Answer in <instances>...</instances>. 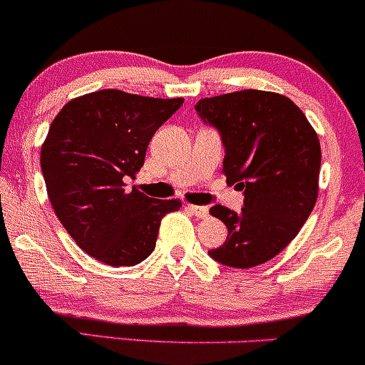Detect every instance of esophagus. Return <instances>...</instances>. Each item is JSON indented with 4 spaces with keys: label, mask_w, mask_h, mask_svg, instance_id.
I'll return each instance as SVG.
<instances>
[{
    "label": "esophagus",
    "mask_w": 365,
    "mask_h": 365,
    "mask_svg": "<svg viewBox=\"0 0 365 365\" xmlns=\"http://www.w3.org/2000/svg\"><path fill=\"white\" fill-rule=\"evenodd\" d=\"M192 212H194L195 217H199V220H206L209 216V207L207 206H188Z\"/></svg>",
    "instance_id": "34e87169"
}]
</instances>
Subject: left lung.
<instances>
[{
    "label": "left lung",
    "mask_w": 365,
    "mask_h": 365,
    "mask_svg": "<svg viewBox=\"0 0 365 365\" xmlns=\"http://www.w3.org/2000/svg\"><path fill=\"white\" fill-rule=\"evenodd\" d=\"M199 118L217 130L223 173L244 190L240 211L209 209L228 228L209 255L230 267L267 262L300 232L317 200L321 145L300 108L282 94L238 91L195 104Z\"/></svg>",
    "instance_id": "1"
}]
</instances>
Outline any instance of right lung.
<instances>
[{
	"label": "right lung",
	"mask_w": 365,
	"mask_h": 365,
	"mask_svg": "<svg viewBox=\"0 0 365 365\" xmlns=\"http://www.w3.org/2000/svg\"><path fill=\"white\" fill-rule=\"evenodd\" d=\"M182 104L104 89L72 99L53 120L41 149L49 200L70 237L98 261L142 262L156 247L161 217L182 206L125 190L156 130Z\"/></svg>",
	"instance_id": "right-lung-1"
}]
</instances>
